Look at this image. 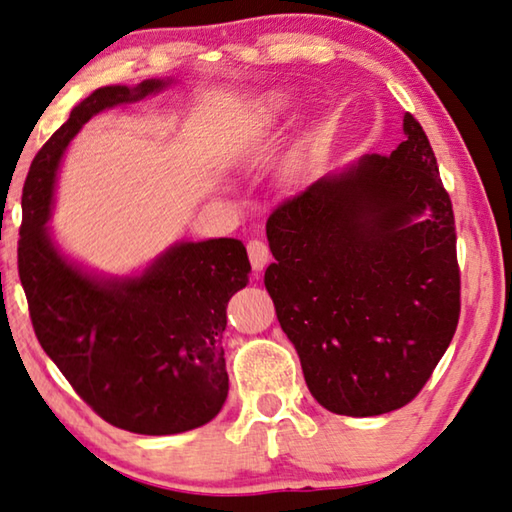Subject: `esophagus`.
Wrapping results in <instances>:
<instances>
[{
  "label": "esophagus",
  "mask_w": 512,
  "mask_h": 512,
  "mask_svg": "<svg viewBox=\"0 0 512 512\" xmlns=\"http://www.w3.org/2000/svg\"><path fill=\"white\" fill-rule=\"evenodd\" d=\"M247 254H249L251 267H254L256 274L261 272L267 263H270V247H267L263 240H249Z\"/></svg>",
  "instance_id": "1"
}]
</instances>
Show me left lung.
<instances>
[{
	"label": "left lung",
	"mask_w": 512,
	"mask_h": 512,
	"mask_svg": "<svg viewBox=\"0 0 512 512\" xmlns=\"http://www.w3.org/2000/svg\"><path fill=\"white\" fill-rule=\"evenodd\" d=\"M267 217L265 288L317 404L372 417L406 406L454 338L460 270L451 199L420 122Z\"/></svg>",
	"instance_id": "1"
}]
</instances>
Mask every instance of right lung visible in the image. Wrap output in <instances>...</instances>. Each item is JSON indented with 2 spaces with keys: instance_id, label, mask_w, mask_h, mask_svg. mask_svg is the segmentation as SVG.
I'll use <instances>...</instances> for the list:
<instances>
[{
  "instance_id": "1",
  "label": "right lung",
  "mask_w": 512,
  "mask_h": 512,
  "mask_svg": "<svg viewBox=\"0 0 512 512\" xmlns=\"http://www.w3.org/2000/svg\"><path fill=\"white\" fill-rule=\"evenodd\" d=\"M170 83L90 92L33 158L22 190L18 270L40 347L99 417L140 435L197 429L222 410L226 304L249 283L247 249L236 238L181 240L138 274L106 276L67 258L47 222L61 158L83 124Z\"/></svg>"
}]
</instances>
